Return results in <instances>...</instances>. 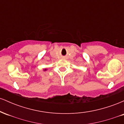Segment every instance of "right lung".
<instances>
[{
  "label": "right lung",
  "mask_w": 124,
  "mask_h": 124,
  "mask_svg": "<svg viewBox=\"0 0 124 124\" xmlns=\"http://www.w3.org/2000/svg\"><path fill=\"white\" fill-rule=\"evenodd\" d=\"M43 70L44 71H46V70H47V69H43Z\"/></svg>",
  "instance_id": "right-lung-1"
}]
</instances>
